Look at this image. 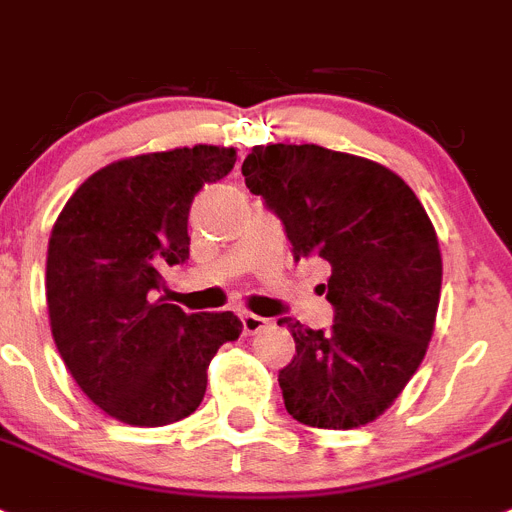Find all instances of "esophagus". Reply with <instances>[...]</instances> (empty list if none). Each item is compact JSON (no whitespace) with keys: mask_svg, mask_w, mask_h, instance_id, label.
Instances as JSON below:
<instances>
[{"mask_svg":"<svg viewBox=\"0 0 512 512\" xmlns=\"http://www.w3.org/2000/svg\"><path fill=\"white\" fill-rule=\"evenodd\" d=\"M270 324V319L260 317V314H250V311H244L242 314V332L244 335H255V332L265 330Z\"/></svg>","mask_w":512,"mask_h":512,"instance_id":"34e87169","label":"esophagus"}]
</instances>
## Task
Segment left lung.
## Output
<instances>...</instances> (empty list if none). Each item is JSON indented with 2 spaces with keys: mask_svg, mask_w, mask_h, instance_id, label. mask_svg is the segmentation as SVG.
Wrapping results in <instances>:
<instances>
[{
  "mask_svg": "<svg viewBox=\"0 0 512 512\" xmlns=\"http://www.w3.org/2000/svg\"><path fill=\"white\" fill-rule=\"evenodd\" d=\"M242 175L281 219L293 260L332 268L330 330L278 319L296 340L278 373L288 415L361 428L399 397L433 337L443 262L428 213L391 170L317 144L255 146Z\"/></svg>",
  "mask_w": 512,
  "mask_h": 512,
  "instance_id": "8db88e82",
  "label": "left lung"
}]
</instances>
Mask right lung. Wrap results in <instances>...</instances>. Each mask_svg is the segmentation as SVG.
I'll return each instance as SVG.
<instances>
[{
    "mask_svg": "<svg viewBox=\"0 0 512 512\" xmlns=\"http://www.w3.org/2000/svg\"><path fill=\"white\" fill-rule=\"evenodd\" d=\"M234 162V149L206 144L121 159L87 177L53 224V340L79 389L126 425L159 428L198 410L208 363L242 332L231 311L185 314L159 296V270L190 257V203Z\"/></svg>",
    "mask_w": 512,
    "mask_h": 512,
    "instance_id": "obj_1",
    "label": "right lung"
}]
</instances>
